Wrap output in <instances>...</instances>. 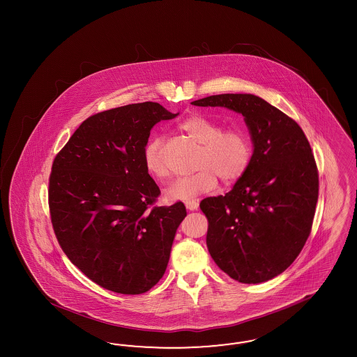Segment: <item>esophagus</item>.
<instances>
[{
	"label": "esophagus",
	"instance_id": "esophagus-1",
	"mask_svg": "<svg viewBox=\"0 0 357 357\" xmlns=\"http://www.w3.org/2000/svg\"><path fill=\"white\" fill-rule=\"evenodd\" d=\"M184 206H185V208L188 209V211H196L197 208H199V202L197 200H187L185 203H184Z\"/></svg>",
	"mask_w": 357,
	"mask_h": 357
}]
</instances>
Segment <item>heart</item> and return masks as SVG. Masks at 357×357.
<instances>
[{"label":"heart","instance_id":"b5f03b06","mask_svg":"<svg viewBox=\"0 0 357 357\" xmlns=\"http://www.w3.org/2000/svg\"><path fill=\"white\" fill-rule=\"evenodd\" d=\"M179 128L188 137L202 145L196 173L179 178L166 191L169 200H191L195 196L215 190L218 176L224 182H233L241 178L249 167L251 145L243 130L229 128L221 130V126L200 115L184 119ZM144 166L157 181H163L169 175V169L163 158L162 140L155 137L144 148Z\"/></svg>","mask_w":357,"mask_h":357}]
</instances>
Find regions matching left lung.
Instances as JSON below:
<instances>
[{
  "instance_id": "1",
  "label": "left lung",
  "mask_w": 357,
  "mask_h": 357,
  "mask_svg": "<svg viewBox=\"0 0 357 357\" xmlns=\"http://www.w3.org/2000/svg\"><path fill=\"white\" fill-rule=\"evenodd\" d=\"M241 114L252 141L249 167L225 196L206 197V246L217 266L245 284L271 280L301 252L313 225L318 170L300 126L254 94L192 102Z\"/></svg>"
}]
</instances>
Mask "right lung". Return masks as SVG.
Listing matches in <instances>:
<instances>
[{
    "instance_id": "right-lung-1",
    "label": "right lung",
    "mask_w": 357,
    "mask_h": 357,
    "mask_svg": "<svg viewBox=\"0 0 357 357\" xmlns=\"http://www.w3.org/2000/svg\"><path fill=\"white\" fill-rule=\"evenodd\" d=\"M160 103L112 108L87 118L56 155L50 176L54 234L69 260L102 288L140 294L166 271L183 203L153 206L160 188L144 148L161 120Z\"/></svg>"
}]
</instances>
